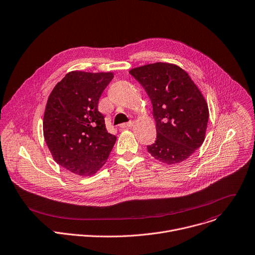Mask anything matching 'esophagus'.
Masks as SVG:
<instances>
[{
	"instance_id": "esophagus-1",
	"label": "esophagus",
	"mask_w": 255,
	"mask_h": 255,
	"mask_svg": "<svg viewBox=\"0 0 255 255\" xmlns=\"http://www.w3.org/2000/svg\"><path fill=\"white\" fill-rule=\"evenodd\" d=\"M133 122L132 121H130V122H128V123H122V124H120V128H129V127H132L133 126Z\"/></svg>"
}]
</instances>
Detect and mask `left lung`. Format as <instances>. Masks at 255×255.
<instances>
[{"label":"left lung","mask_w":255,"mask_h":255,"mask_svg":"<svg viewBox=\"0 0 255 255\" xmlns=\"http://www.w3.org/2000/svg\"><path fill=\"white\" fill-rule=\"evenodd\" d=\"M149 96L157 137L148 152L158 161L177 164L198 149L205 138L207 103L189 75L169 63H154L129 72Z\"/></svg>","instance_id":"8db88e82"}]
</instances>
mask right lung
Instances as JSON below:
<instances>
[{"label": "right lung", "mask_w": 255, "mask_h": 255, "mask_svg": "<svg viewBox=\"0 0 255 255\" xmlns=\"http://www.w3.org/2000/svg\"><path fill=\"white\" fill-rule=\"evenodd\" d=\"M108 73L73 71L51 92L43 130L54 160L78 175H92L105 164L116 142L108 133L99 99L113 79Z\"/></svg>", "instance_id": "right-lung-1"}]
</instances>
